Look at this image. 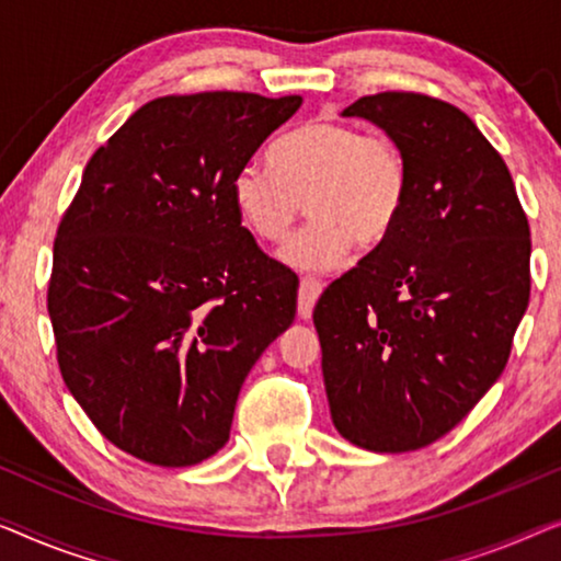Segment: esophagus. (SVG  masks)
I'll return each instance as SVG.
<instances>
[{
	"label": "esophagus",
	"instance_id": "1",
	"mask_svg": "<svg viewBox=\"0 0 561 561\" xmlns=\"http://www.w3.org/2000/svg\"><path fill=\"white\" fill-rule=\"evenodd\" d=\"M322 291V282L314 279V277H302L299 279V297H297V312L302 320H310L312 314V307L318 302Z\"/></svg>",
	"mask_w": 561,
	"mask_h": 561
}]
</instances>
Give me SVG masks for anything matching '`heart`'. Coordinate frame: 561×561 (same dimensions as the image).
Masks as SVG:
<instances>
[{
	"label": "heart",
	"mask_w": 561,
	"mask_h": 561,
	"mask_svg": "<svg viewBox=\"0 0 561 561\" xmlns=\"http://www.w3.org/2000/svg\"><path fill=\"white\" fill-rule=\"evenodd\" d=\"M241 224L259 241L287 239L307 205L312 220L284 249L299 270L325 272L360 249L383 243L409 201V164L397 141L356 124L312 119L272 149V164L243 162L231 178Z\"/></svg>",
	"instance_id": "heart-1"
}]
</instances>
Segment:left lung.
I'll return each mask as SVG.
<instances>
[{
  "mask_svg": "<svg viewBox=\"0 0 561 561\" xmlns=\"http://www.w3.org/2000/svg\"><path fill=\"white\" fill-rule=\"evenodd\" d=\"M409 164V201L383 243L314 305L333 424L374 453L427 447L506 368L531 295V236L514 180L472 119L414 91L363 96Z\"/></svg>",
  "mask_w": 561,
  "mask_h": 561,
  "instance_id": "8db88e82",
  "label": "left lung"
}]
</instances>
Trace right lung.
I'll use <instances>...</instances> for the list:
<instances>
[{
    "label": "right lung",
    "mask_w": 561,
    "mask_h": 561,
    "mask_svg": "<svg viewBox=\"0 0 561 561\" xmlns=\"http://www.w3.org/2000/svg\"><path fill=\"white\" fill-rule=\"evenodd\" d=\"M299 106L241 91L149 101L62 213L47 284L62 381L139 460L216 455L243 378L295 320L297 274L241 226L231 178Z\"/></svg>",
    "instance_id": "add662e5"
}]
</instances>
